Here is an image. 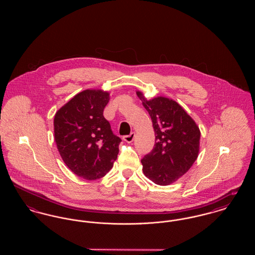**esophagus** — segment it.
I'll use <instances>...</instances> for the list:
<instances>
[{"instance_id":"obj_1","label":"esophagus","mask_w":255,"mask_h":255,"mask_svg":"<svg viewBox=\"0 0 255 255\" xmlns=\"http://www.w3.org/2000/svg\"><path fill=\"white\" fill-rule=\"evenodd\" d=\"M134 136H135V133H131L130 134H128V135H124V136H123V139H124L126 142L131 143V142L133 141Z\"/></svg>"}]
</instances>
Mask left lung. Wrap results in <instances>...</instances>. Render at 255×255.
<instances>
[{
	"label": "left lung",
	"instance_id": "obj_1",
	"mask_svg": "<svg viewBox=\"0 0 255 255\" xmlns=\"http://www.w3.org/2000/svg\"><path fill=\"white\" fill-rule=\"evenodd\" d=\"M138 98L149 113L156 134L153 150L141 159L146 177L158 185H169L191 168L200 151L201 131L194 120L175 100Z\"/></svg>",
	"mask_w": 255,
	"mask_h": 255
}]
</instances>
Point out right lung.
Returning <instances> with one entry per match:
<instances>
[{"label": "right lung", "instance_id": "obj_1", "mask_svg": "<svg viewBox=\"0 0 255 255\" xmlns=\"http://www.w3.org/2000/svg\"><path fill=\"white\" fill-rule=\"evenodd\" d=\"M109 100L108 92L88 89L54 116V139L61 158L75 175L89 181L104 177L118 158L122 139L103 117Z\"/></svg>", "mask_w": 255, "mask_h": 255}]
</instances>
